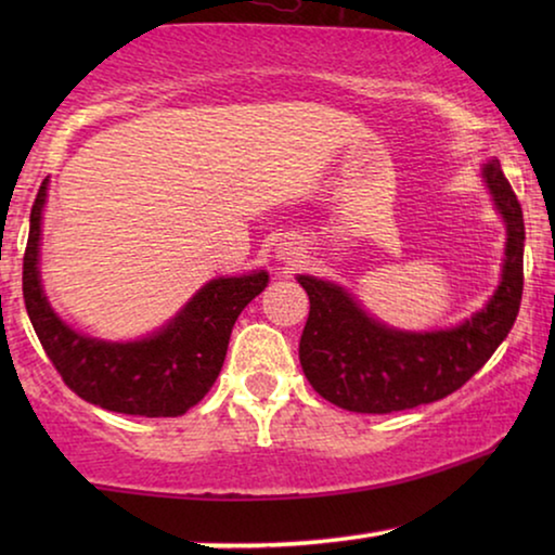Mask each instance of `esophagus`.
<instances>
[{
    "label": "esophagus",
    "mask_w": 555,
    "mask_h": 555,
    "mask_svg": "<svg viewBox=\"0 0 555 555\" xmlns=\"http://www.w3.org/2000/svg\"><path fill=\"white\" fill-rule=\"evenodd\" d=\"M278 260L280 262H285V264H293V262H298L300 260V247H293V245H283V247H278Z\"/></svg>",
    "instance_id": "1"
}]
</instances>
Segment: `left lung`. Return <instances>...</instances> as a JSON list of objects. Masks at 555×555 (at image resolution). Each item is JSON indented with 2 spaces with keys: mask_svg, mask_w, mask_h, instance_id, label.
I'll use <instances>...</instances> for the list:
<instances>
[{
  "mask_svg": "<svg viewBox=\"0 0 555 555\" xmlns=\"http://www.w3.org/2000/svg\"><path fill=\"white\" fill-rule=\"evenodd\" d=\"M482 179L505 222L503 275L490 300L454 328H391L369 315L346 287L298 275L310 300L300 366L310 386L331 404L359 414L431 404L469 382L507 338L522 298L526 224L498 158L482 164Z\"/></svg>",
  "mask_w": 555,
  "mask_h": 555,
  "instance_id": "8db88e82",
  "label": "left lung"
}]
</instances>
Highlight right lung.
Instances as JSON below:
<instances>
[{
    "mask_svg": "<svg viewBox=\"0 0 555 555\" xmlns=\"http://www.w3.org/2000/svg\"><path fill=\"white\" fill-rule=\"evenodd\" d=\"M42 181L29 215L22 262L25 308L40 344L63 382L90 404L133 416H179L217 382L227 346L242 310L268 287L270 275L255 270L240 278H215L171 318L139 340H103L70 328L44 295L40 280Z\"/></svg>",
    "mask_w": 555,
    "mask_h": 555,
    "instance_id": "add662e5",
    "label": "right lung"
}]
</instances>
